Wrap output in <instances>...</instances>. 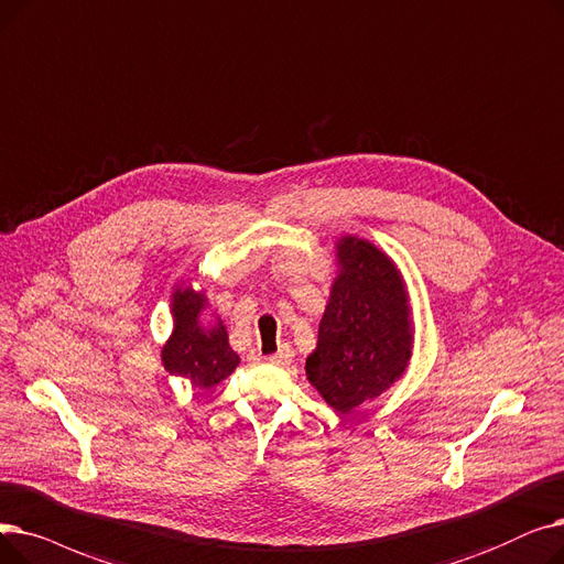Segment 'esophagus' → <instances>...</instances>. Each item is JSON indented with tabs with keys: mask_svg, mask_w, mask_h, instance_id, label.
<instances>
[{
	"mask_svg": "<svg viewBox=\"0 0 564 564\" xmlns=\"http://www.w3.org/2000/svg\"><path fill=\"white\" fill-rule=\"evenodd\" d=\"M265 360L271 362V365H278V367H286V365H291V360H293V351H291V346H282L278 354L268 356Z\"/></svg>",
	"mask_w": 564,
	"mask_h": 564,
	"instance_id": "esophagus-1",
	"label": "esophagus"
}]
</instances>
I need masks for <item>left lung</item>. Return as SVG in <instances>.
<instances>
[{
  "instance_id": "8db88e82",
  "label": "left lung",
  "mask_w": 564,
  "mask_h": 564,
  "mask_svg": "<svg viewBox=\"0 0 564 564\" xmlns=\"http://www.w3.org/2000/svg\"><path fill=\"white\" fill-rule=\"evenodd\" d=\"M411 356L409 289L397 263L369 240L341 236L307 381L337 413H351L404 377Z\"/></svg>"
}]
</instances>
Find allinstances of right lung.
<instances>
[{
  "label": "right lung",
  "mask_w": 564,
  "mask_h": 564,
  "mask_svg": "<svg viewBox=\"0 0 564 564\" xmlns=\"http://www.w3.org/2000/svg\"><path fill=\"white\" fill-rule=\"evenodd\" d=\"M206 305V293L195 291L193 284L181 282L174 286L170 305L174 330L160 354L170 373L187 379L195 388L218 386L240 362L229 346L223 318L216 316L210 324H202Z\"/></svg>",
  "instance_id": "obj_1"
}]
</instances>
